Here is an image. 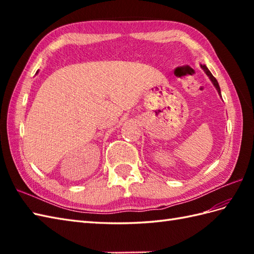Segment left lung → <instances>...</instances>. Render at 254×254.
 Listing matches in <instances>:
<instances>
[{"label": "left lung", "instance_id": "1", "mask_svg": "<svg viewBox=\"0 0 254 254\" xmlns=\"http://www.w3.org/2000/svg\"><path fill=\"white\" fill-rule=\"evenodd\" d=\"M199 65H201V67H202L203 71L205 72V74L207 75L208 78L210 79V82H212V83H213V85L215 86V88H216V90L218 91V95H219L220 97H222V93H220V87H219V85H218L217 79L213 76V74L209 72V69L207 68V66H206V65H204V64H199Z\"/></svg>", "mask_w": 254, "mask_h": 254}]
</instances>
